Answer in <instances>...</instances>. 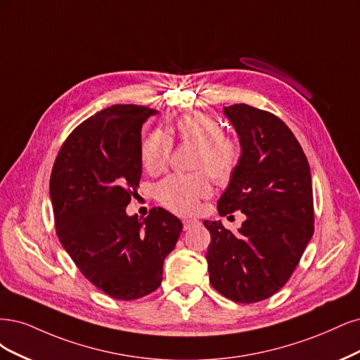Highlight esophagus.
I'll list each match as a JSON object with an SVG mask.
<instances>
[{
    "label": "esophagus",
    "mask_w": 360,
    "mask_h": 360,
    "mask_svg": "<svg viewBox=\"0 0 360 360\" xmlns=\"http://www.w3.org/2000/svg\"><path fill=\"white\" fill-rule=\"evenodd\" d=\"M184 230H190L191 227H194V226H197L199 224V221H197V219H184Z\"/></svg>",
    "instance_id": "1"
}]
</instances>
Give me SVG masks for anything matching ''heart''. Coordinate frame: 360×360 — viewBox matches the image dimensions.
<instances>
[{
    "label": "heart",
    "instance_id": "obj_1",
    "mask_svg": "<svg viewBox=\"0 0 360 360\" xmlns=\"http://www.w3.org/2000/svg\"><path fill=\"white\" fill-rule=\"evenodd\" d=\"M172 131L182 143L197 146L193 167L202 169L214 181L227 182L239 163V145L224 136L219 122L203 113L184 115L173 124ZM172 153L170 137L161 131L149 133L142 142L141 157L143 167L155 173L163 170ZM211 194V184L203 172L190 175H170L155 187L157 199L170 211L190 215L199 207V200Z\"/></svg>",
    "mask_w": 360,
    "mask_h": 360
}]
</instances>
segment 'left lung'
Here are the masks:
<instances>
[{
	"label": "left lung",
	"mask_w": 360,
	"mask_h": 360,
	"mask_svg": "<svg viewBox=\"0 0 360 360\" xmlns=\"http://www.w3.org/2000/svg\"><path fill=\"white\" fill-rule=\"evenodd\" d=\"M240 157L217 205L219 215L245 214L238 233L203 221L211 233L206 260L218 293L240 304L275 295L293 274L314 233L308 160L275 115L248 104L224 108Z\"/></svg>",
	"instance_id": "obj_1"
}]
</instances>
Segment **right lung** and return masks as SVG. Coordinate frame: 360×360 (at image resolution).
<instances>
[{
  "label": "right lung",
  "instance_id": "obj_1",
  "mask_svg": "<svg viewBox=\"0 0 360 360\" xmlns=\"http://www.w3.org/2000/svg\"><path fill=\"white\" fill-rule=\"evenodd\" d=\"M157 113L115 104L92 115L67 137L51 175L58 239L88 281L120 300L158 288L182 231L163 207L145 219L125 211L142 176V125Z\"/></svg>",
  "mask_w": 360,
  "mask_h": 360
}]
</instances>
